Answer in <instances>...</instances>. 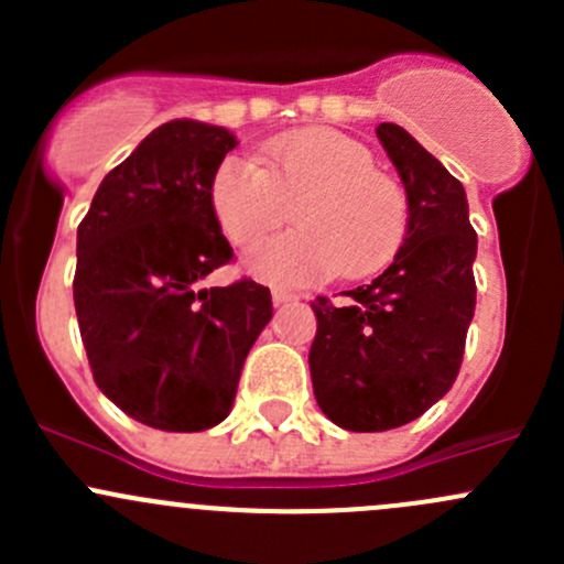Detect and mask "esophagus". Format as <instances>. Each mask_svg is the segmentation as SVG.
<instances>
[{
	"label": "esophagus",
	"mask_w": 564,
	"mask_h": 564,
	"mask_svg": "<svg viewBox=\"0 0 564 564\" xmlns=\"http://www.w3.org/2000/svg\"><path fill=\"white\" fill-rule=\"evenodd\" d=\"M294 300H297V294L286 292V289H275V292H272V303H275V305H286V303H294Z\"/></svg>",
	"instance_id": "obj_1"
}]
</instances>
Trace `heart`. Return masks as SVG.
Returning a JSON list of instances; mask_svg holds the SVG:
<instances>
[{"label": "heart", "instance_id": "b5f03b06", "mask_svg": "<svg viewBox=\"0 0 564 564\" xmlns=\"http://www.w3.org/2000/svg\"><path fill=\"white\" fill-rule=\"evenodd\" d=\"M209 207L237 248L264 240L294 207L300 229L248 256L250 272L275 286L373 275L403 248L412 218L403 185L373 169L368 147L324 128L270 141L261 163L224 158L209 180Z\"/></svg>", "mask_w": 564, "mask_h": 564}]
</instances>
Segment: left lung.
Masks as SVG:
<instances>
[{"label": "left lung", "mask_w": 564, "mask_h": 564, "mask_svg": "<svg viewBox=\"0 0 564 564\" xmlns=\"http://www.w3.org/2000/svg\"><path fill=\"white\" fill-rule=\"evenodd\" d=\"M377 135L406 187V242L377 281L344 292L349 305L311 303L314 395L335 425L360 434L412 423L453 388L477 294L464 185L398 124Z\"/></svg>", "instance_id": "8db88e82"}]
</instances>
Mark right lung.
<instances>
[{"label":"right lung","mask_w":564,"mask_h":564,"mask_svg":"<svg viewBox=\"0 0 564 564\" xmlns=\"http://www.w3.org/2000/svg\"><path fill=\"white\" fill-rule=\"evenodd\" d=\"M226 128L174 119L111 169L78 224V329L108 401L161 431H204L231 412L242 362L272 318L270 289H204L235 259L209 207Z\"/></svg>","instance_id":"1"}]
</instances>
